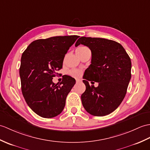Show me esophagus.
<instances>
[{"label": "esophagus", "mask_w": 150, "mask_h": 150, "mask_svg": "<svg viewBox=\"0 0 150 150\" xmlns=\"http://www.w3.org/2000/svg\"><path fill=\"white\" fill-rule=\"evenodd\" d=\"M76 82H81V80H80V79H76Z\"/></svg>", "instance_id": "1"}]
</instances>
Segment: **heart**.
Here are the masks:
<instances>
[{
  "label": "heart",
  "mask_w": 150,
  "mask_h": 150,
  "mask_svg": "<svg viewBox=\"0 0 150 150\" xmlns=\"http://www.w3.org/2000/svg\"><path fill=\"white\" fill-rule=\"evenodd\" d=\"M86 48H88V47H80L79 48H77L78 50H82L86 49ZM69 74L73 76L74 77H79L82 74V71L80 70V69H72L70 71H69Z\"/></svg>",
  "instance_id": "heart-1"
}]
</instances>
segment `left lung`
I'll list each match as a JSON object with an SVG mask.
<instances>
[{
    "instance_id": "left-lung-1",
    "label": "left lung",
    "mask_w": 150,
    "mask_h": 150,
    "mask_svg": "<svg viewBox=\"0 0 150 150\" xmlns=\"http://www.w3.org/2000/svg\"><path fill=\"white\" fill-rule=\"evenodd\" d=\"M81 44L89 47L92 55L83 76L86 89L81 95L82 105L93 116H106L119 107L126 95L131 79L130 58L122 45L113 40L81 37L75 47ZM93 80L99 82L98 87L89 85Z\"/></svg>"
}]
</instances>
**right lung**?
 <instances>
[{"mask_svg":"<svg viewBox=\"0 0 150 150\" xmlns=\"http://www.w3.org/2000/svg\"><path fill=\"white\" fill-rule=\"evenodd\" d=\"M79 36H54L33 41L21 57L20 76L23 96L38 116L52 118L63 110L75 80L66 76L60 85L52 82L62 67L65 54Z\"/></svg>","mask_w":150,"mask_h":150,"instance_id":"1","label":"right lung"}]
</instances>
